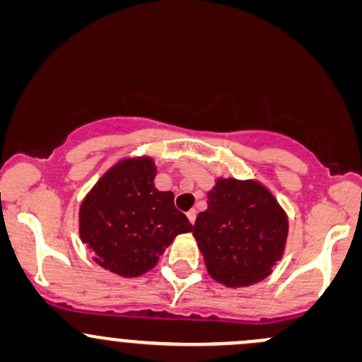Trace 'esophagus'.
Returning a JSON list of instances; mask_svg holds the SVG:
<instances>
[{"label": "esophagus", "mask_w": 362, "mask_h": 362, "mask_svg": "<svg viewBox=\"0 0 362 362\" xmlns=\"http://www.w3.org/2000/svg\"><path fill=\"white\" fill-rule=\"evenodd\" d=\"M196 216H197L196 209H190V211H187V218H189L190 223H194V221H196Z\"/></svg>", "instance_id": "obj_1"}]
</instances>
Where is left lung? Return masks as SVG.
Returning a JSON list of instances; mask_svg holds the SVG:
<instances>
[{
    "mask_svg": "<svg viewBox=\"0 0 362 362\" xmlns=\"http://www.w3.org/2000/svg\"><path fill=\"white\" fill-rule=\"evenodd\" d=\"M192 233L208 273L226 287H247L272 273L288 233L287 214L257 182L218 180Z\"/></svg>",
    "mask_w": 362,
    "mask_h": 362,
    "instance_id": "obj_1",
    "label": "left lung"
}]
</instances>
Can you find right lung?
<instances>
[{"instance_id": "add662e5", "label": "right lung", "mask_w": 362, "mask_h": 362, "mask_svg": "<svg viewBox=\"0 0 362 362\" xmlns=\"http://www.w3.org/2000/svg\"><path fill=\"white\" fill-rule=\"evenodd\" d=\"M149 158L123 160L110 170L81 206V239L96 263L122 276L154 268L178 233L190 232L187 216L175 208L173 192L154 187Z\"/></svg>"}]
</instances>
